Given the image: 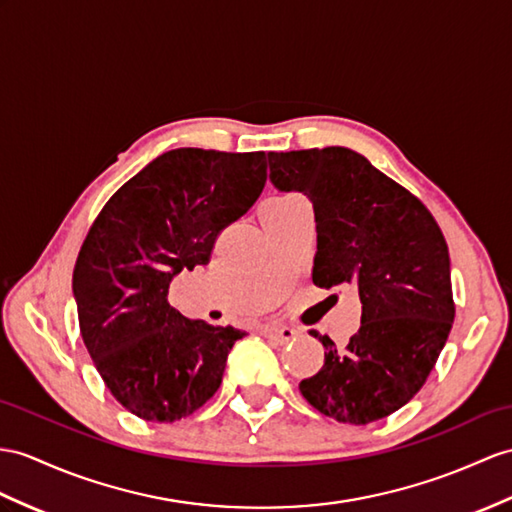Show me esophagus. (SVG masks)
<instances>
[{"instance_id": "esophagus-1", "label": "esophagus", "mask_w": 512, "mask_h": 512, "mask_svg": "<svg viewBox=\"0 0 512 512\" xmlns=\"http://www.w3.org/2000/svg\"><path fill=\"white\" fill-rule=\"evenodd\" d=\"M263 334L267 336V339H273L278 343H289L297 336V330L289 328V326H265Z\"/></svg>"}]
</instances>
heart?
Here are the masks:
<instances>
[{
	"instance_id": "1",
	"label": "heart",
	"mask_w": 512,
	"mask_h": 512,
	"mask_svg": "<svg viewBox=\"0 0 512 512\" xmlns=\"http://www.w3.org/2000/svg\"><path fill=\"white\" fill-rule=\"evenodd\" d=\"M297 199H302V197H299V195H293V193H289V195H278V197H271V199H267V202H265L263 210H265V208H280V206H289V204L297 202Z\"/></svg>"
}]
</instances>
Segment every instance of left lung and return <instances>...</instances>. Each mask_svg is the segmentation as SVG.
<instances>
[{
	"label": "left lung",
	"mask_w": 512,
	"mask_h": 512,
	"mask_svg": "<svg viewBox=\"0 0 512 512\" xmlns=\"http://www.w3.org/2000/svg\"><path fill=\"white\" fill-rule=\"evenodd\" d=\"M269 180L315 208L313 282L350 284L363 315L345 350L326 334V360L299 382L321 415L367 426L426 384L454 321L450 252L430 210L347 147L269 152Z\"/></svg>",
	"instance_id": "8db88e82"
}]
</instances>
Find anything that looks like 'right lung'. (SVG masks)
<instances>
[{
  "mask_svg": "<svg viewBox=\"0 0 512 512\" xmlns=\"http://www.w3.org/2000/svg\"><path fill=\"white\" fill-rule=\"evenodd\" d=\"M265 182V152L171 149L93 221L73 269L80 332L99 376L132 415L171 423L217 393L245 332L186 319L169 304V284L210 263L219 232L254 206Z\"/></svg>",
  "mask_w": 512,
  "mask_h": 512,
  "instance_id": "right-lung-1",
  "label": "right lung"
}]
</instances>
